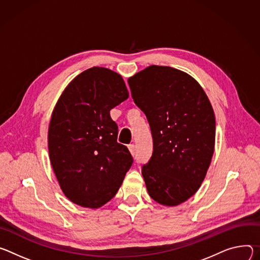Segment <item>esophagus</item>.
I'll return each instance as SVG.
<instances>
[{"mask_svg":"<svg viewBox=\"0 0 260 260\" xmlns=\"http://www.w3.org/2000/svg\"><path fill=\"white\" fill-rule=\"evenodd\" d=\"M128 149H129L130 153L132 155H135V146H134V143H130V145L128 146Z\"/></svg>","mask_w":260,"mask_h":260,"instance_id":"esophagus-1","label":"esophagus"}]
</instances>
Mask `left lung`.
<instances>
[{
    "mask_svg": "<svg viewBox=\"0 0 260 260\" xmlns=\"http://www.w3.org/2000/svg\"><path fill=\"white\" fill-rule=\"evenodd\" d=\"M151 127L153 154L141 174L158 204L178 206L199 189L214 154L216 120L199 83L185 72L150 66L128 79Z\"/></svg>",
    "mask_w": 260,
    "mask_h": 260,
    "instance_id": "8db88e82",
    "label": "left lung"
}]
</instances>
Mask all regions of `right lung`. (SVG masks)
Segmentation results:
<instances>
[{
  "label": "right lung",
  "instance_id": "right-lung-1",
  "mask_svg": "<svg viewBox=\"0 0 260 260\" xmlns=\"http://www.w3.org/2000/svg\"><path fill=\"white\" fill-rule=\"evenodd\" d=\"M129 97L122 76L93 67L76 76L51 114L48 151L54 175L72 203L97 209L117 194L133 158L117 141L109 111Z\"/></svg>",
  "mask_w": 260,
  "mask_h": 260
}]
</instances>
